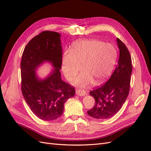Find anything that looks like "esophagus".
Here are the masks:
<instances>
[{
    "label": "esophagus",
    "mask_w": 151,
    "mask_h": 151,
    "mask_svg": "<svg viewBox=\"0 0 151 151\" xmlns=\"http://www.w3.org/2000/svg\"><path fill=\"white\" fill-rule=\"evenodd\" d=\"M76 93L77 95L80 96H83L86 95V91L81 89H77L76 90Z\"/></svg>",
    "instance_id": "esophagus-1"
}]
</instances>
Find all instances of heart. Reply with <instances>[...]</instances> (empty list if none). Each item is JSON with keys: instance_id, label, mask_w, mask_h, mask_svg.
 Returning <instances> with one entry per match:
<instances>
[{"instance_id": "heart-1", "label": "heart", "mask_w": 151, "mask_h": 151, "mask_svg": "<svg viewBox=\"0 0 151 151\" xmlns=\"http://www.w3.org/2000/svg\"><path fill=\"white\" fill-rule=\"evenodd\" d=\"M117 50L110 43L99 40L81 41L72 47L70 53L63 57V72L68 80H72L81 70L84 72L75 81L76 85L86 86L92 83H99L109 76L115 66Z\"/></svg>"}]
</instances>
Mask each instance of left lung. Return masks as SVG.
<instances>
[{
    "instance_id": "8db88e82",
    "label": "left lung",
    "mask_w": 151,
    "mask_h": 151,
    "mask_svg": "<svg viewBox=\"0 0 151 151\" xmlns=\"http://www.w3.org/2000/svg\"><path fill=\"white\" fill-rule=\"evenodd\" d=\"M116 40L120 56L115 70L106 83L89 93L94 98L95 104L88 113L96 119H107L115 115L122 108L129 94L132 58L125 45L119 38Z\"/></svg>"
}]
</instances>
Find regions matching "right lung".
Masks as SVG:
<instances>
[{
  "label": "right lung",
  "mask_w": 151,
  "mask_h": 151,
  "mask_svg": "<svg viewBox=\"0 0 151 151\" xmlns=\"http://www.w3.org/2000/svg\"><path fill=\"white\" fill-rule=\"evenodd\" d=\"M60 35L44 31L27 44L21 62V91L35 115L45 121L56 120L63 113L64 103L75 94L74 86L63 81ZM44 61L52 62L54 70L44 80H39L34 70Z\"/></svg>",
  "instance_id": "obj_1"
}]
</instances>
